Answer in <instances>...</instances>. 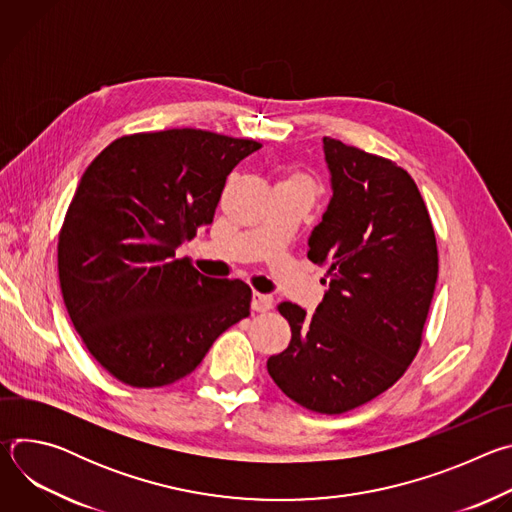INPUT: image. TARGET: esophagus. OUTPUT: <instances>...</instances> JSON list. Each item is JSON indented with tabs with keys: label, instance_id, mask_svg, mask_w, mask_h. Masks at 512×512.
<instances>
[{
	"label": "esophagus",
	"instance_id": "obj_1",
	"mask_svg": "<svg viewBox=\"0 0 512 512\" xmlns=\"http://www.w3.org/2000/svg\"><path fill=\"white\" fill-rule=\"evenodd\" d=\"M251 306H253L255 312H267V310L273 308V296L271 294H259V291H255Z\"/></svg>",
	"mask_w": 512,
	"mask_h": 512
}]
</instances>
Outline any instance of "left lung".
I'll return each instance as SVG.
<instances>
[{
    "mask_svg": "<svg viewBox=\"0 0 512 512\" xmlns=\"http://www.w3.org/2000/svg\"><path fill=\"white\" fill-rule=\"evenodd\" d=\"M332 196L308 239L328 267L314 316L281 302L287 348L269 356L275 385L302 407L336 415L401 379L421 346L437 281V245L411 176L391 160L324 137Z\"/></svg>",
    "mask_w": 512,
    "mask_h": 512,
    "instance_id": "8db88e82",
    "label": "left lung"
}]
</instances>
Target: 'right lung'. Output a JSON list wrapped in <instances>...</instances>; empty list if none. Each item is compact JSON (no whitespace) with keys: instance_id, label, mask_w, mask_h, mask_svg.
<instances>
[{"instance_id":"1","label":"right lung","mask_w":512,"mask_h":512,"mask_svg":"<svg viewBox=\"0 0 512 512\" xmlns=\"http://www.w3.org/2000/svg\"><path fill=\"white\" fill-rule=\"evenodd\" d=\"M261 148L202 129L115 139L85 170L58 237L68 316L103 369L152 389L192 373L249 316L251 287L176 251L212 223L231 170Z\"/></svg>"}]
</instances>
